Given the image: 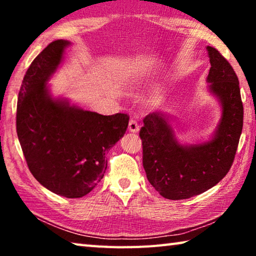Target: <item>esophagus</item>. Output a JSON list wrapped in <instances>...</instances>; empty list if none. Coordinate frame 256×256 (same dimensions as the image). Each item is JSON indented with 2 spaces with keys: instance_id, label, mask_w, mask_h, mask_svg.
<instances>
[{
  "instance_id": "obj_1",
  "label": "esophagus",
  "mask_w": 256,
  "mask_h": 256,
  "mask_svg": "<svg viewBox=\"0 0 256 256\" xmlns=\"http://www.w3.org/2000/svg\"><path fill=\"white\" fill-rule=\"evenodd\" d=\"M128 131L130 132H138V124L136 120L131 118L128 122Z\"/></svg>"
}]
</instances>
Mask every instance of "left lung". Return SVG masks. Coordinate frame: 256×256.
I'll return each instance as SVG.
<instances>
[{
  "label": "left lung",
  "mask_w": 256,
  "mask_h": 256,
  "mask_svg": "<svg viewBox=\"0 0 256 256\" xmlns=\"http://www.w3.org/2000/svg\"><path fill=\"white\" fill-rule=\"evenodd\" d=\"M210 90L222 106V120L212 140L182 146L162 112H151L140 130L146 178L168 200H183L218 184L230 170L240 142L244 108L240 81L228 60L208 46Z\"/></svg>",
  "instance_id": "obj_1"
}]
</instances>
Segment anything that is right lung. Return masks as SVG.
<instances>
[{"label": "right lung", "mask_w": 256, "mask_h": 256, "mask_svg": "<svg viewBox=\"0 0 256 256\" xmlns=\"http://www.w3.org/2000/svg\"><path fill=\"white\" fill-rule=\"evenodd\" d=\"M70 42H52L24 76L16 105V134L32 176L47 190L82 198L107 168L106 154L124 136L128 115H100L50 96L46 82Z\"/></svg>", "instance_id": "1"}]
</instances>
